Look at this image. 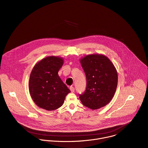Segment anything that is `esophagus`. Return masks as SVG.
I'll return each instance as SVG.
<instances>
[{
    "mask_svg": "<svg viewBox=\"0 0 148 148\" xmlns=\"http://www.w3.org/2000/svg\"><path fill=\"white\" fill-rule=\"evenodd\" d=\"M70 90H71V92H74V90H75V89H74V88L73 86H70Z\"/></svg>",
    "mask_w": 148,
    "mask_h": 148,
    "instance_id": "esophagus-1",
    "label": "esophagus"
}]
</instances>
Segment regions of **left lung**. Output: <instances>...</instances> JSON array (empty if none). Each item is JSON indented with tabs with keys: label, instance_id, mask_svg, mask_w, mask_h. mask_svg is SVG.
Returning <instances> with one entry per match:
<instances>
[{
	"label": "left lung",
	"instance_id": "8db88e82",
	"mask_svg": "<svg viewBox=\"0 0 148 148\" xmlns=\"http://www.w3.org/2000/svg\"><path fill=\"white\" fill-rule=\"evenodd\" d=\"M86 78V87L79 95L83 105L90 109H98L108 105L117 89L118 75L112 62L100 54L86 55L80 59Z\"/></svg>",
	"mask_w": 148,
	"mask_h": 148
}]
</instances>
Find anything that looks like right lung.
<instances>
[{
  "label": "right lung",
  "instance_id": "obj_1",
  "mask_svg": "<svg viewBox=\"0 0 148 148\" xmlns=\"http://www.w3.org/2000/svg\"><path fill=\"white\" fill-rule=\"evenodd\" d=\"M64 60L58 56H48L34 67L29 77V91L35 103L51 111L60 108L70 90L62 81L58 71Z\"/></svg>",
  "mask_w": 148,
  "mask_h": 148
}]
</instances>
